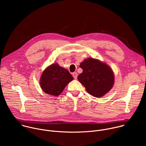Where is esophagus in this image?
<instances>
[{"mask_svg":"<svg viewBox=\"0 0 146 146\" xmlns=\"http://www.w3.org/2000/svg\"><path fill=\"white\" fill-rule=\"evenodd\" d=\"M73 77H74V79H76L77 78V73H76V72H74V73H73Z\"/></svg>","mask_w":146,"mask_h":146,"instance_id":"esophagus-1","label":"esophagus"}]
</instances>
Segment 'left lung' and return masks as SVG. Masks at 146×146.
<instances>
[{
	"mask_svg": "<svg viewBox=\"0 0 146 146\" xmlns=\"http://www.w3.org/2000/svg\"><path fill=\"white\" fill-rule=\"evenodd\" d=\"M80 67L82 68V73L78 75V80L92 96H103L113 87L114 73L106 64L90 58L81 62Z\"/></svg>",
	"mask_w": 146,
	"mask_h": 146,
	"instance_id": "8db88e82",
	"label": "left lung"
}]
</instances>
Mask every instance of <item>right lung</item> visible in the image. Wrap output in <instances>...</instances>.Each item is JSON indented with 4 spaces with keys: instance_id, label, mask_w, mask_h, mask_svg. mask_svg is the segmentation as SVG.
<instances>
[{
    "instance_id": "1",
    "label": "right lung",
    "mask_w": 146,
    "mask_h": 146,
    "mask_svg": "<svg viewBox=\"0 0 146 146\" xmlns=\"http://www.w3.org/2000/svg\"><path fill=\"white\" fill-rule=\"evenodd\" d=\"M73 77L68 70L55 64L47 68L40 78V87L44 92L58 96L64 91Z\"/></svg>"
}]
</instances>
